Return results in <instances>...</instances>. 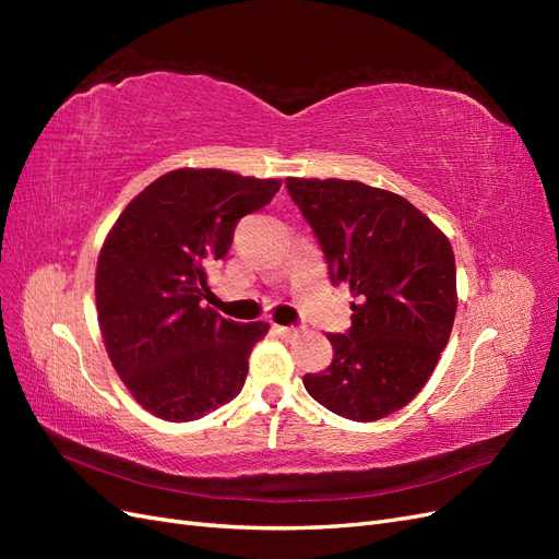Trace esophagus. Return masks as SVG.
<instances>
[{"label": "esophagus", "mask_w": 559, "mask_h": 559, "mask_svg": "<svg viewBox=\"0 0 559 559\" xmlns=\"http://www.w3.org/2000/svg\"><path fill=\"white\" fill-rule=\"evenodd\" d=\"M275 331L286 337V341H294V337L300 335V329L298 326H275Z\"/></svg>", "instance_id": "1"}]
</instances>
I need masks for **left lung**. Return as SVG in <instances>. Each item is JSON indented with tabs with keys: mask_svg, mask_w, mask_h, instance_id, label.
<instances>
[{
	"mask_svg": "<svg viewBox=\"0 0 559 559\" xmlns=\"http://www.w3.org/2000/svg\"><path fill=\"white\" fill-rule=\"evenodd\" d=\"M314 230L333 284H349L347 333L333 361L302 378L331 413L376 421L411 403L450 341L456 273L450 240L408 200L345 179H286Z\"/></svg>",
	"mask_w": 559,
	"mask_h": 559,
	"instance_id": "left-lung-1",
	"label": "left lung"
}]
</instances>
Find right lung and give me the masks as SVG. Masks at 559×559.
Masks as SVG:
<instances>
[{"mask_svg": "<svg viewBox=\"0 0 559 559\" xmlns=\"http://www.w3.org/2000/svg\"><path fill=\"white\" fill-rule=\"evenodd\" d=\"M280 186L181 167L130 200L107 235L95 273L99 329L116 373L151 415L193 421L240 394L249 352L270 326L205 306L210 273L240 218Z\"/></svg>", "mask_w": 559, "mask_h": 559, "instance_id": "add662e5", "label": "right lung"}]
</instances>
